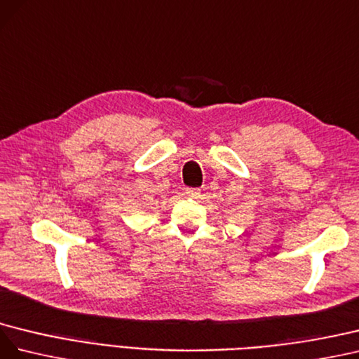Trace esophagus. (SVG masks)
<instances>
[{"label":"esophagus","instance_id":"1","mask_svg":"<svg viewBox=\"0 0 359 359\" xmlns=\"http://www.w3.org/2000/svg\"><path fill=\"white\" fill-rule=\"evenodd\" d=\"M187 196L192 197V198H197V197H200V189H197V188H188L187 189Z\"/></svg>","mask_w":359,"mask_h":359}]
</instances>
